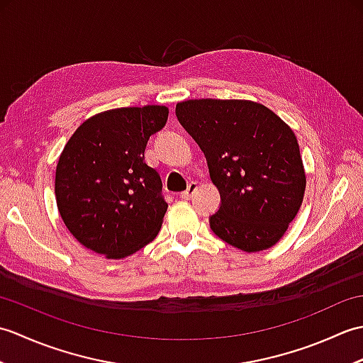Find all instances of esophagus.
Listing matches in <instances>:
<instances>
[{
  "label": "esophagus",
  "mask_w": 363,
  "mask_h": 363,
  "mask_svg": "<svg viewBox=\"0 0 363 363\" xmlns=\"http://www.w3.org/2000/svg\"><path fill=\"white\" fill-rule=\"evenodd\" d=\"M196 190H198V182H190L187 190L182 191V194H181V198L182 199H190L191 196H194V194H195Z\"/></svg>",
  "instance_id": "34e87169"
}]
</instances>
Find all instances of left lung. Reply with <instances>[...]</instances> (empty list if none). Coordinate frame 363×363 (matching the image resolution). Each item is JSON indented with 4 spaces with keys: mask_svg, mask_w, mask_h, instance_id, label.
I'll return each mask as SVG.
<instances>
[{
    "mask_svg": "<svg viewBox=\"0 0 363 363\" xmlns=\"http://www.w3.org/2000/svg\"><path fill=\"white\" fill-rule=\"evenodd\" d=\"M176 117L204 152L221 206L211 228L245 252L272 248L303 204L306 172L291 128L250 99H187Z\"/></svg>",
    "mask_w": 363,
    "mask_h": 363,
    "instance_id": "8db88e82",
    "label": "left lung"
}]
</instances>
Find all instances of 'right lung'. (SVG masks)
I'll return each instance as SVG.
<instances>
[{"instance_id":"obj_1","label":"right lung","mask_w":363,"mask_h":363,"mask_svg":"<svg viewBox=\"0 0 363 363\" xmlns=\"http://www.w3.org/2000/svg\"><path fill=\"white\" fill-rule=\"evenodd\" d=\"M167 118L165 106L118 107L87 118L67 142L54 194L67 229L86 248L123 259L159 234L168 204L145 148Z\"/></svg>"}]
</instances>
